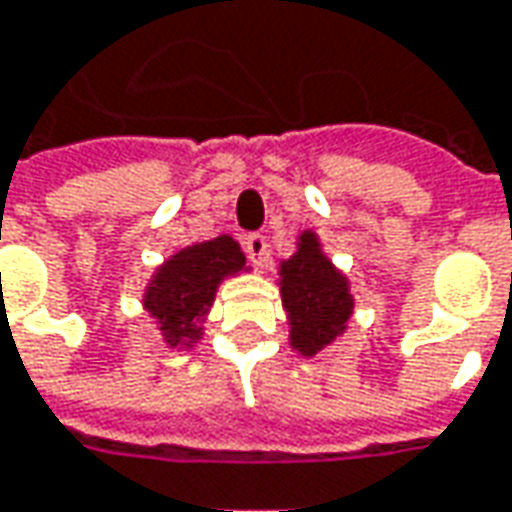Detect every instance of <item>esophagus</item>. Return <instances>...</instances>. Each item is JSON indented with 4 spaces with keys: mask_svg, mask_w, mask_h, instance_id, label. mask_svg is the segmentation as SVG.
Returning <instances> with one entry per match:
<instances>
[{
    "mask_svg": "<svg viewBox=\"0 0 512 512\" xmlns=\"http://www.w3.org/2000/svg\"><path fill=\"white\" fill-rule=\"evenodd\" d=\"M244 252L246 257L255 263V266H263L268 260V244H266V235H260V232H252V235H246L244 238Z\"/></svg>",
    "mask_w": 512,
    "mask_h": 512,
    "instance_id": "obj_1",
    "label": "esophagus"
}]
</instances>
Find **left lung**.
Wrapping results in <instances>:
<instances>
[{
    "label": "left lung",
    "mask_w": 512,
    "mask_h": 512,
    "mask_svg": "<svg viewBox=\"0 0 512 512\" xmlns=\"http://www.w3.org/2000/svg\"><path fill=\"white\" fill-rule=\"evenodd\" d=\"M282 307L291 321V346L299 355L313 357L330 346L352 316L355 299L349 282L321 252L316 232L299 235L296 255L280 266Z\"/></svg>",
    "instance_id": "8db88e82"
}]
</instances>
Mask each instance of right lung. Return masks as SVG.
Instances as JSON below:
<instances>
[{
    "mask_svg": "<svg viewBox=\"0 0 512 512\" xmlns=\"http://www.w3.org/2000/svg\"><path fill=\"white\" fill-rule=\"evenodd\" d=\"M244 268V252L230 235L185 246L157 268L144 293V307L157 321L166 343L191 346L199 341V324L216 299L219 282Z\"/></svg>",
    "mask_w": 512,
    "mask_h": 512,
    "instance_id": "add662e5",
    "label": "right lung"
}]
</instances>
